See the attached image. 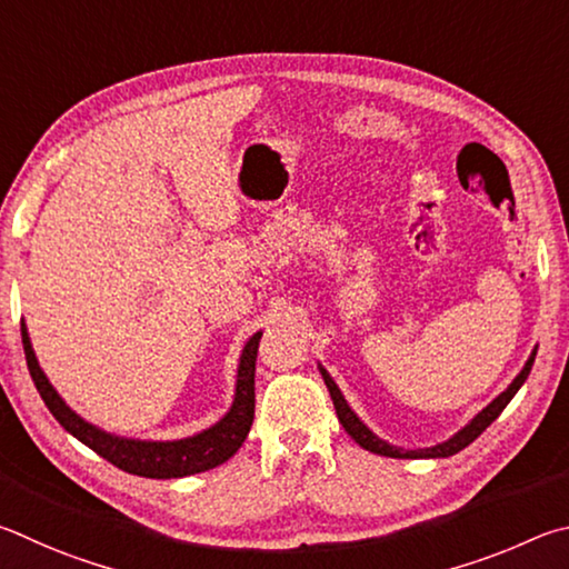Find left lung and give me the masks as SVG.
I'll return each instance as SVG.
<instances>
[{
    "mask_svg": "<svg viewBox=\"0 0 569 569\" xmlns=\"http://www.w3.org/2000/svg\"><path fill=\"white\" fill-rule=\"evenodd\" d=\"M535 355H537V345H535V350L530 352V357H527V362H525V367L520 370V375H517L515 380L507 385V390L497 395L490 405L482 407V410L477 412L465 427H460V430H457L452 437H447L445 442H437L432 447H415V450H410V447L392 445V442L382 440L380 435H375L370 427H367L360 420V415L352 410L350 402L345 400V395H342L340 387H337V382L332 380V375L327 372L320 362H317V370H320L322 380L327 385V390H330L337 417H340L345 432L350 435L357 445L365 447V450L375 452V455L395 457V460H437V457H452V455H457L460 450H465L467 445H472L477 437H480L487 430V427H490L497 420V417H500V412L505 410L507 405H510L512 397L520 392V387L525 385L527 377H530V370H532V365H535Z\"/></svg>",
    "mask_w": 569,
    "mask_h": 569,
    "instance_id": "obj_1",
    "label": "left lung"
}]
</instances>
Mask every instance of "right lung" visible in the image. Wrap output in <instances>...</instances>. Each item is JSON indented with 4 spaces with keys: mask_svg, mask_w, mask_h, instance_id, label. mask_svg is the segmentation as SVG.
<instances>
[{
    "mask_svg": "<svg viewBox=\"0 0 569 569\" xmlns=\"http://www.w3.org/2000/svg\"><path fill=\"white\" fill-rule=\"evenodd\" d=\"M259 337H262V330L249 337L242 352H239L232 405L214 425H209L202 432L182 437V440H137V437L107 432L102 427L87 422L62 400V395L54 390V385L39 367L29 330L22 322V345L29 375H32L37 392L44 400L47 410L54 415V420L119 470L149 477V480H172V477L207 472L227 462L242 447L254 420V362Z\"/></svg>",
    "mask_w": 569,
    "mask_h": 569,
    "instance_id": "1",
    "label": "right lung"
}]
</instances>
